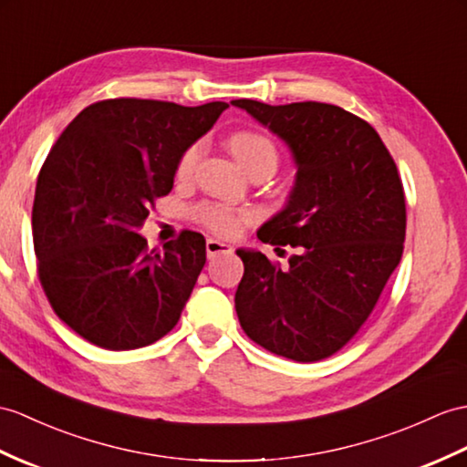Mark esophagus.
<instances>
[{"label": "esophagus", "instance_id": "34e87169", "mask_svg": "<svg viewBox=\"0 0 467 467\" xmlns=\"http://www.w3.org/2000/svg\"><path fill=\"white\" fill-rule=\"evenodd\" d=\"M231 251H233L231 244L216 241V238H207V256L209 258H214V256L224 254V253H231Z\"/></svg>", "mask_w": 467, "mask_h": 467}]
</instances>
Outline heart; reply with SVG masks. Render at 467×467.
<instances>
[{"instance_id": "1", "label": "heart", "mask_w": 467, "mask_h": 467, "mask_svg": "<svg viewBox=\"0 0 467 467\" xmlns=\"http://www.w3.org/2000/svg\"><path fill=\"white\" fill-rule=\"evenodd\" d=\"M229 150L236 159L238 165H241L246 172L253 167L260 165V162H273L276 165V147L273 140L266 139L265 135L251 133V131H241L234 133L226 140ZM201 147L192 145L184 150L181 161H179V175L184 177L194 169L199 161ZM199 219L209 226V229L221 233L224 236H234L241 233L244 223L253 219L251 213L246 211H236L231 207H224V204H204L199 209Z\"/></svg>"}]
</instances>
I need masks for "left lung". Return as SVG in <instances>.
Here are the masks:
<instances>
[{
	"label": "left lung",
	"mask_w": 467,
	"mask_h": 467,
	"mask_svg": "<svg viewBox=\"0 0 467 467\" xmlns=\"http://www.w3.org/2000/svg\"><path fill=\"white\" fill-rule=\"evenodd\" d=\"M231 103L283 139L296 167L285 209L256 233L296 254L283 270L238 248V320L268 352L322 360L360 330L402 258L406 199L396 162L380 135L342 107Z\"/></svg>",
	"instance_id": "1"
}]
</instances>
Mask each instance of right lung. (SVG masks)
<instances>
[{
    "mask_svg": "<svg viewBox=\"0 0 467 467\" xmlns=\"http://www.w3.org/2000/svg\"><path fill=\"white\" fill-rule=\"evenodd\" d=\"M226 103H93L65 127L37 177L34 246L57 317L107 350L153 344L175 328L207 260L204 236L182 231L150 251L137 231L172 189L179 161Z\"/></svg>",
    "mask_w": 467,
    "mask_h": 467,
    "instance_id": "1",
    "label": "right lung"
}]
</instances>
